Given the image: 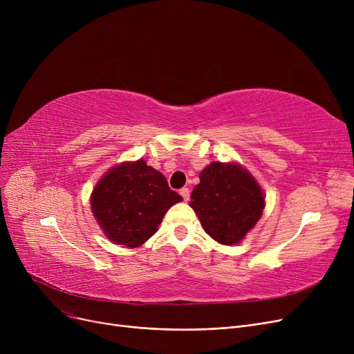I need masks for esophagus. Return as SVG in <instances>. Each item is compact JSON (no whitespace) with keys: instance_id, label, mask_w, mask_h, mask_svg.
<instances>
[{"instance_id":"esophagus-1","label":"esophagus","mask_w":354,"mask_h":354,"mask_svg":"<svg viewBox=\"0 0 354 354\" xmlns=\"http://www.w3.org/2000/svg\"><path fill=\"white\" fill-rule=\"evenodd\" d=\"M179 194H180V196L183 198V201H189V189H188V188H182V189L179 191Z\"/></svg>"}]
</instances>
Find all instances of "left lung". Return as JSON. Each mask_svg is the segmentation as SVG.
<instances>
[{
	"label": "left lung",
	"mask_w": 354,
	"mask_h": 354,
	"mask_svg": "<svg viewBox=\"0 0 354 354\" xmlns=\"http://www.w3.org/2000/svg\"><path fill=\"white\" fill-rule=\"evenodd\" d=\"M189 205L218 243H239L261 218L266 198L255 179L236 163L212 162L199 175Z\"/></svg>",
	"instance_id": "1"
}]
</instances>
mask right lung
Listing matches in <instances>:
<instances>
[{"label": "right lung", "instance_id": "obj_1", "mask_svg": "<svg viewBox=\"0 0 354 354\" xmlns=\"http://www.w3.org/2000/svg\"><path fill=\"white\" fill-rule=\"evenodd\" d=\"M182 196L145 160L122 163L109 171L91 194V211L115 244L136 248L151 238L163 215Z\"/></svg>", "mask_w": 354, "mask_h": 354}]
</instances>
